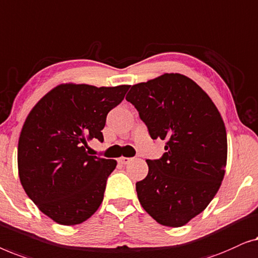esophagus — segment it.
Returning a JSON list of instances; mask_svg holds the SVG:
<instances>
[{
	"label": "esophagus",
	"instance_id": "obj_1",
	"mask_svg": "<svg viewBox=\"0 0 258 258\" xmlns=\"http://www.w3.org/2000/svg\"><path fill=\"white\" fill-rule=\"evenodd\" d=\"M131 160H132V158H125V157H121V158H119V159H118V162H119V164H121V165H127Z\"/></svg>",
	"mask_w": 258,
	"mask_h": 258
}]
</instances>
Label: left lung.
Listing matches in <instances>:
<instances>
[{
	"instance_id": "8db88e82",
	"label": "left lung",
	"mask_w": 258,
	"mask_h": 258,
	"mask_svg": "<svg viewBox=\"0 0 258 258\" xmlns=\"http://www.w3.org/2000/svg\"><path fill=\"white\" fill-rule=\"evenodd\" d=\"M152 139L166 141L160 159L136 183L143 208L162 226L181 227L206 209L227 165V133L219 110L197 83L165 74L126 96Z\"/></svg>"
}]
</instances>
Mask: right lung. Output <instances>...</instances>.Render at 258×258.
<instances>
[{
  "label": "right lung",
  "instance_id": "add662e5",
  "mask_svg": "<svg viewBox=\"0 0 258 258\" xmlns=\"http://www.w3.org/2000/svg\"><path fill=\"white\" fill-rule=\"evenodd\" d=\"M128 89L58 85L25 119L17 151L21 183L55 222H84L103 202L107 177L117 161L89 155L86 147L92 139L103 143L107 113L121 103Z\"/></svg>",
  "mask_w": 258,
  "mask_h": 258
}]
</instances>
